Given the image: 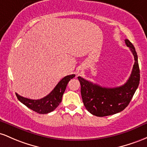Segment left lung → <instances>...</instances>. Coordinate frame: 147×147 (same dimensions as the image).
<instances>
[{"label": "left lung", "instance_id": "left-lung-1", "mask_svg": "<svg viewBox=\"0 0 147 147\" xmlns=\"http://www.w3.org/2000/svg\"><path fill=\"white\" fill-rule=\"evenodd\" d=\"M125 43L134 56L135 63L131 76L124 85L113 88L103 87L78 77L84 105L95 116H109L122 111L129 104L139 85L140 74L136 49L128 39H125Z\"/></svg>", "mask_w": 147, "mask_h": 147}]
</instances>
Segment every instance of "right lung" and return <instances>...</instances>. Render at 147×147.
<instances>
[{"mask_svg": "<svg viewBox=\"0 0 147 147\" xmlns=\"http://www.w3.org/2000/svg\"><path fill=\"white\" fill-rule=\"evenodd\" d=\"M75 77V74L64 77L55 87L49 94L41 99L34 100L21 96L16 93L19 100L28 108L39 114H47L53 111L62 101V97L67 84L71 79Z\"/></svg>", "mask_w": 147, "mask_h": 147, "instance_id": "right-lung-1", "label": "right lung"}]
</instances>
